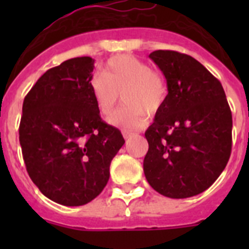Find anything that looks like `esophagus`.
<instances>
[{
    "label": "esophagus",
    "mask_w": 249,
    "mask_h": 249,
    "mask_svg": "<svg viewBox=\"0 0 249 249\" xmlns=\"http://www.w3.org/2000/svg\"><path fill=\"white\" fill-rule=\"evenodd\" d=\"M122 135H123V137H124V140H131V138L133 137L136 133H135V132H132V131H127V129H123Z\"/></svg>",
    "instance_id": "1"
}]
</instances>
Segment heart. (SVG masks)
Listing matches in <instances>:
<instances>
[{
	"label": "heart",
	"mask_w": 249,
	"mask_h": 249,
	"mask_svg": "<svg viewBox=\"0 0 249 249\" xmlns=\"http://www.w3.org/2000/svg\"><path fill=\"white\" fill-rule=\"evenodd\" d=\"M91 91L103 116L113 112L122 94L126 106L108 117L107 122L123 129L143 127L147 122L144 111L151 114L160 111L168 94L162 74L131 54H120L108 59L101 74L91 80Z\"/></svg>",
	"instance_id": "1"
}]
</instances>
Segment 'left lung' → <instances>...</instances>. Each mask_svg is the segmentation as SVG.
Instances as JSON below:
<instances>
[{"label":"left lung","instance_id":"obj_1","mask_svg":"<svg viewBox=\"0 0 249 249\" xmlns=\"http://www.w3.org/2000/svg\"><path fill=\"white\" fill-rule=\"evenodd\" d=\"M149 58L163 72L168 94L144 133V176L153 190L169 198L199 195L223 172L232 151V112L226 93L188 54L158 50Z\"/></svg>","mask_w":249,"mask_h":249}]
</instances>
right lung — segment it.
Returning <instances> with one entry per match:
<instances>
[{"label":"right lung","mask_w":249,"mask_h":249,"mask_svg":"<svg viewBox=\"0 0 249 249\" xmlns=\"http://www.w3.org/2000/svg\"><path fill=\"white\" fill-rule=\"evenodd\" d=\"M93 63L91 57H76L50 68L22 106L19 144L28 176L63 206H82L102 192L111 160L124 143L94 102Z\"/></svg>","instance_id":"add662e5"}]
</instances>
